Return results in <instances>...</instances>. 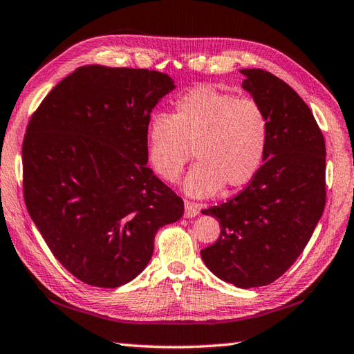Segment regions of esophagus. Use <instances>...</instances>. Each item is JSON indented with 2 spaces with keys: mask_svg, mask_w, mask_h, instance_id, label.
Masks as SVG:
<instances>
[{
  "mask_svg": "<svg viewBox=\"0 0 354 354\" xmlns=\"http://www.w3.org/2000/svg\"><path fill=\"white\" fill-rule=\"evenodd\" d=\"M199 212H201L199 204L189 203V201H187V203L184 204V216L185 218H195V216H198Z\"/></svg>",
  "mask_w": 354,
  "mask_h": 354,
  "instance_id": "obj_1",
  "label": "esophagus"
}]
</instances>
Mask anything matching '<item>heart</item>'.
Segmentation results:
<instances>
[{"instance_id":"obj_1","label":"heart","mask_w":354,"mask_h":354,"mask_svg":"<svg viewBox=\"0 0 354 354\" xmlns=\"http://www.w3.org/2000/svg\"><path fill=\"white\" fill-rule=\"evenodd\" d=\"M268 136L270 121L259 102L212 87L192 90L173 115L153 113L145 127L147 159L164 181H176L193 151L196 164L183 184L192 198L250 183L264 162Z\"/></svg>"}]
</instances>
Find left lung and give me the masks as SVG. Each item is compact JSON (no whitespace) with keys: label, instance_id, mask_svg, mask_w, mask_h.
Instances as JSON below:
<instances>
[{"label":"left lung","instance_id":"left-lung-1","mask_svg":"<svg viewBox=\"0 0 354 354\" xmlns=\"http://www.w3.org/2000/svg\"><path fill=\"white\" fill-rule=\"evenodd\" d=\"M242 88L266 110L270 136L250 184L203 210L221 225L201 250L210 272L239 288L268 286L299 258L325 207V141L310 107L287 82L262 68H242Z\"/></svg>","mask_w":354,"mask_h":354}]
</instances>
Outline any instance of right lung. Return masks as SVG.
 Masks as SVG:
<instances>
[{
    "instance_id": "obj_1",
    "label": "right lung",
    "mask_w": 354,
    "mask_h": 354,
    "mask_svg": "<svg viewBox=\"0 0 354 354\" xmlns=\"http://www.w3.org/2000/svg\"><path fill=\"white\" fill-rule=\"evenodd\" d=\"M175 87L156 71L82 66L30 118L27 210L55 258L88 286L133 281L156 232L183 216V199L147 167L145 145L151 110Z\"/></svg>"
}]
</instances>
